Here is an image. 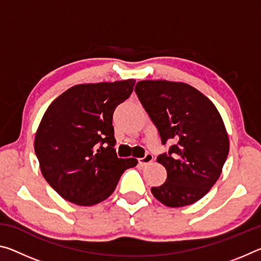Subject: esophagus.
Listing matches in <instances>:
<instances>
[{
  "label": "esophagus",
  "mask_w": 261,
  "mask_h": 261,
  "mask_svg": "<svg viewBox=\"0 0 261 261\" xmlns=\"http://www.w3.org/2000/svg\"><path fill=\"white\" fill-rule=\"evenodd\" d=\"M152 161H153V155H152L151 153H147L144 158H140L139 159V165L141 167H145V166L149 165V163H151Z\"/></svg>",
  "instance_id": "esophagus-1"
}]
</instances>
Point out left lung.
I'll return each instance as SVG.
<instances>
[{"label": "left lung", "mask_w": 261, "mask_h": 261, "mask_svg": "<svg viewBox=\"0 0 261 261\" xmlns=\"http://www.w3.org/2000/svg\"><path fill=\"white\" fill-rule=\"evenodd\" d=\"M136 94L156 126L162 144L173 140L156 161L167 179L151 191L168 207L191 205L219 179L229 153V138L213 102L185 83L141 81Z\"/></svg>", "instance_id": "8db88e82"}]
</instances>
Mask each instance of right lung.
Returning <instances> with one entry per match:
<instances>
[{"mask_svg": "<svg viewBox=\"0 0 261 261\" xmlns=\"http://www.w3.org/2000/svg\"><path fill=\"white\" fill-rule=\"evenodd\" d=\"M136 81L81 84L47 108L34 151L48 184L70 202L92 206L114 192L121 175L138 161L115 151L113 114L134 91Z\"/></svg>", "mask_w": 261, "mask_h": 261, "instance_id": "right-lung-1", "label": "right lung"}]
</instances>
